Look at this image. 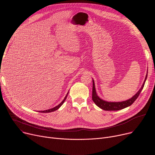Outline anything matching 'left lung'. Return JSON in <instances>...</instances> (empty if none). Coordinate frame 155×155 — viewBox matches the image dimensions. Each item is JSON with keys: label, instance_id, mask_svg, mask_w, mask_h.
Listing matches in <instances>:
<instances>
[{"label": "left lung", "instance_id": "8db88e82", "mask_svg": "<svg viewBox=\"0 0 155 155\" xmlns=\"http://www.w3.org/2000/svg\"><path fill=\"white\" fill-rule=\"evenodd\" d=\"M147 75L148 74H147L145 81H144L141 87L137 92V94L135 95V96H134L132 98L129 99L128 100L122 101V102H107V101H104V100L101 99L97 96V94L96 91V88H95L94 81V80H92V82H93L92 96V101H94V102L95 104H96L99 107H100L101 109H102L104 110H119L125 109V108L127 107L132 105L135 101V100L138 98L141 90L143 89V87H144L145 81H146L147 78Z\"/></svg>", "mask_w": 155, "mask_h": 155}]
</instances>
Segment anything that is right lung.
I'll list each match as a JSON object with an SVG mask.
<instances>
[{
    "label": "right lung",
    "instance_id": "1",
    "mask_svg": "<svg viewBox=\"0 0 155 155\" xmlns=\"http://www.w3.org/2000/svg\"><path fill=\"white\" fill-rule=\"evenodd\" d=\"M68 94H67V95L66 96H65V97H64V99H63V101L59 104V105H58L57 106H56V107H53V108H52V109H48V110H43V111H40V112H43V113H49V112H54V111H55V110H58L59 107H60L63 105V104L64 102V101H65V100L66 99V98H67V96H68ZM40 112V111H39Z\"/></svg>",
    "mask_w": 155,
    "mask_h": 155
}]
</instances>
